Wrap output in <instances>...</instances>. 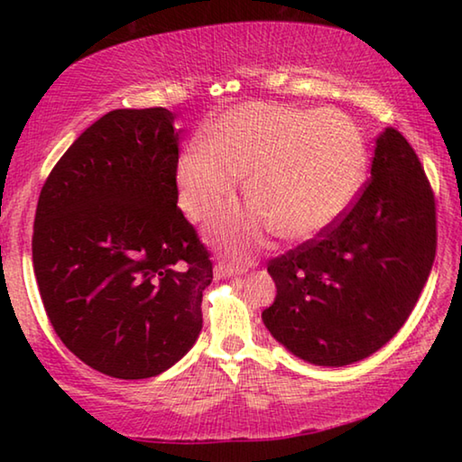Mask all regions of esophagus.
<instances>
[{
	"instance_id": "esophagus-1",
	"label": "esophagus",
	"mask_w": 462,
	"mask_h": 462,
	"mask_svg": "<svg viewBox=\"0 0 462 462\" xmlns=\"http://www.w3.org/2000/svg\"><path fill=\"white\" fill-rule=\"evenodd\" d=\"M214 273H216L217 279H220V277L222 279L224 277H236V275H245L246 267H234V264H230V263H217Z\"/></svg>"
}]
</instances>
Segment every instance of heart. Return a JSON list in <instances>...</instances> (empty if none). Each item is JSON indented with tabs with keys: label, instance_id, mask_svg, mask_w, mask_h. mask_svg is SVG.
I'll return each instance as SVG.
<instances>
[{
	"label": "heart",
	"instance_id": "heart-1",
	"mask_svg": "<svg viewBox=\"0 0 462 462\" xmlns=\"http://www.w3.org/2000/svg\"><path fill=\"white\" fill-rule=\"evenodd\" d=\"M365 171L363 134L344 112L253 101L217 118L208 144L193 143L179 156V206L191 220H206L248 175L254 206L226 209L209 224L217 245L246 254L269 228L285 240L330 228L356 198Z\"/></svg>",
	"mask_w": 462,
	"mask_h": 462
}]
</instances>
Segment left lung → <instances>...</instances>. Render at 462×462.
<instances>
[{
  "label": "left lung",
  "mask_w": 462,
  "mask_h": 462,
  "mask_svg": "<svg viewBox=\"0 0 462 462\" xmlns=\"http://www.w3.org/2000/svg\"><path fill=\"white\" fill-rule=\"evenodd\" d=\"M434 256L432 187L408 140L385 128L353 206L318 240L269 263L277 297L263 322L311 365L363 361L410 318Z\"/></svg>",
  "instance_id": "left-lung-1"
}]
</instances>
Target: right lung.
<instances>
[{"instance_id":"1","label":"right lung","mask_w":462,"mask_h":462,"mask_svg":"<svg viewBox=\"0 0 462 462\" xmlns=\"http://www.w3.org/2000/svg\"><path fill=\"white\" fill-rule=\"evenodd\" d=\"M165 107L114 109L69 146L38 198L32 263L54 332L85 365L148 379L201 332L212 261L177 208Z\"/></svg>"}]
</instances>
